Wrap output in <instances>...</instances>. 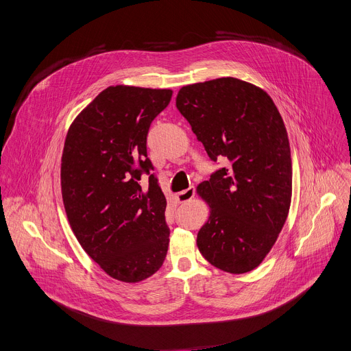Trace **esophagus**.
Returning <instances> with one entry per match:
<instances>
[{"mask_svg": "<svg viewBox=\"0 0 351 351\" xmlns=\"http://www.w3.org/2000/svg\"><path fill=\"white\" fill-rule=\"evenodd\" d=\"M194 197V187H189L186 190H182L178 193V202L179 203H187Z\"/></svg>", "mask_w": 351, "mask_h": 351, "instance_id": "34e87169", "label": "esophagus"}]
</instances>
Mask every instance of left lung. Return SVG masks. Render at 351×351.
<instances>
[{"label": "left lung", "instance_id": "left-lung-1", "mask_svg": "<svg viewBox=\"0 0 351 351\" xmlns=\"http://www.w3.org/2000/svg\"><path fill=\"white\" fill-rule=\"evenodd\" d=\"M176 107L213 161L225 168L197 186L210 207L197 247L229 274L256 269L291 203V156L283 119L261 87L236 77L183 86Z\"/></svg>", "mask_w": 351, "mask_h": 351}]
</instances>
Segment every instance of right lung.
Returning <instances> with one entry per match:
<instances>
[{"mask_svg": "<svg viewBox=\"0 0 351 351\" xmlns=\"http://www.w3.org/2000/svg\"><path fill=\"white\" fill-rule=\"evenodd\" d=\"M171 88L110 86L69 126L61 191L69 225L88 257L111 278L137 283L164 264L169 244L167 198L154 175L141 172L147 133L171 101Z\"/></svg>", "mask_w": 351, "mask_h": 351, "instance_id": "right-lung-1", "label": "right lung"}]
</instances>
